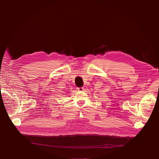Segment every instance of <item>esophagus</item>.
<instances>
[{
	"label": "esophagus",
	"instance_id": "obj_1",
	"mask_svg": "<svg viewBox=\"0 0 159 159\" xmlns=\"http://www.w3.org/2000/svg\"><path fill=\"white\" fill-rule=\"evenodd\" d=\"M77 90H79V91L82 92V91H83V90H84V87H78V88H77Z\"/></svg>",
	"mask_w": 159,
	"mask_h": 159
}]
</instances>
